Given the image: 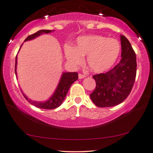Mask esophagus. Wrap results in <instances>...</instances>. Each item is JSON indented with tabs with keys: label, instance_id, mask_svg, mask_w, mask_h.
Returning a JSON list of instances; mask_svg holds the SVG:
<instances>
[{
	"label": "esophagus",
	"instance_id": "esophagus-1",
	"mask_svg": "<svg viewBox=\"0 0 153 153\" xmlns=\"http://www.w3.org/2000/svg\"><path fill=\"white\" fill-rule=\"evenodd\" d=\"M85 76H86L85 75H84V74H79V79H83V78H85Z\"/></svg>",
	"mask_w": 153,
	"mask_h": 153
}]
</instances>
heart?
<instances>
[{
    "label": "heart",
    "mask_w": 153,
    "mask_h": 153,
    "mask_svg": "<svg viewBox=\"0 0 153 153\" xmlns=\"http://www.w3.org/2000/svg\"><path fill=\"white\" fill-rule=\"evenodd\" d=\"M120 50V44L117 39L98 35L80 36L75 47L65 46L64 48L65 57L71 64H81L83 56H87L88 67L94 72H102L111 68L118 58Z\"/></svg>",
    "instance_id": "obj_1"
}]
</instances>
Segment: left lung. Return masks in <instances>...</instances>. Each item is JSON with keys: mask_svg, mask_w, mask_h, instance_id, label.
Segmentation results:
<instances>
[{"mask_svg": "<svg viewBox=\"0 0 153 153\" xmlns=\"http://www.w3.org/2000/svg\"><path fill=\"white\" fill-rule=\"evenodd\" d=\"M122 59L106 73L94 75L96 88L90 98L97 107H109L120 104L132 90L137 71L136 55L127 38L120 36Z\"/></svg>", "mask_w": 153, "mask_h": 153, "instance_id": "left-lung-1", "label": "left lung"}]
</instances>
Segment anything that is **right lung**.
<instances>
[{"label":"right lung","instance_id":"1","mask_svg":"<svg viewBox=\"0 0 153 153\" xmlns=\"http://www.w3.org/2000/svg\"><path fill=\"white\" fill-rule=\"evenodd\" d=\"M52 31H54V30H39L36 33H35L34 34L28 36L27 38L25 39V42L32 40V39L36 38L37 37H39L42 34L49 33H51ZM22 46V44L21 45V46ZM17 55H16L15 64V73L16 76H17V72H16V70H16V68H17ZM77 79H78V73H77V72H63L62 76H61L60 81L59 82L58 85L57 87V88H56L55 92H54L53 94L48 98V100L43 101V102L30 100V98H28L27 96H26L24 93L22 94L26 99L29 101L30 104L34 105L35 107L39 108V109H53L59 107L60 105H62L63 101L65 99V96H66L71 85L75 81H76Z\"/></svg>","mask_w":153,"mask_h":153}]
</instances>
